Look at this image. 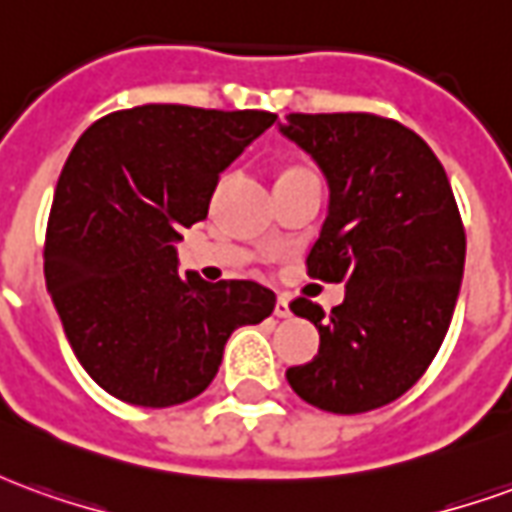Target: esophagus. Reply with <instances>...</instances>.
Instances as JSON below:
<instances>
[{
  "label": "esophagus",
  "mask_w": 512,
  "mask_h": 512,
  "mask_svg": "<svg viewBox=\"0 0 512 512\" xmlns=\"http://www.w3.org/2000/svg\"><path fill=\"white\" fill-rule=\"evenodd\" d=\"M274 315H277V318H288V315H290L288 296H279L277 304H274Z\"/></svg>",
  "instance_id": "esophagus-1"
}]
</instances>
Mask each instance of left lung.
Segmentation results:
<instances>
[{
	"label": "left lung",
	"instance_id": "8db88e82",
	"mask_svg": "<svg viewBox=\"0 0 512 512\" xmlns=\"http://www.w3.org/2000/svg\"><path fill=\"white\" fill-rule=\"evenodd\" d=\"M279 131L329 183V213L307 274L345 282L329 315L307 299L321 348L288 384L332 414L373 411L408 392L439 354L461 290L466 233L450 180L411 128L367 112L288 115Z\"/></svg>",
	"mask_w": 512,
	"mask_h": 512
}]
</instances>
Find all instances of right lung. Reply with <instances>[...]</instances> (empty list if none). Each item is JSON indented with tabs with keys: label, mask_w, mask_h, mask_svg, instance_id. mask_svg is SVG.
I'll use <instances>...</instances> for the list:
<instances>
[{
	"label": "right lung",
	"mask_w": 512,
	"mask_h": 512,
	"mask_svg": "<svg viewBox=\"0 0 512 512\" xmlns=\"http://www.w3.org/2000/svg\"><path fill=\"white\" fill-rule=\"evenodd\" d=\"M277 115L145 104L95 120L54 191L43 271L87 376L131 406L208 389L224 343L277 296L252 279L178 274L183 227L208 216L219 175Z\"/></svg>",
	"instance_id": "obj_1"
}]
</instances>
